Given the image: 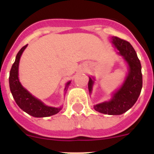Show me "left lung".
<instances>
[{
	"label": "left lung",
	"instance_id": "8db88e82",
	"mask_svg": "<svg viewBox=\"0 0 154 154\" xmlns=\"http://www.w3.org/2000/svg\"><path fill=\"white\" fill-rule=\"evenodd\" d=\"M112 43L116 47L121 55L129 65V74L124 83L116 92L112 99L109 102L94 106L95 110L108 115H120L126 112L135 104L141 92L143 86V77L141 64L135 50L130 42L118 37H112ZM93 81L89 78V90L92 92Z\"/></svg>",
	"mask_w": 154,
	"mask_h": 154
}]
</instances>
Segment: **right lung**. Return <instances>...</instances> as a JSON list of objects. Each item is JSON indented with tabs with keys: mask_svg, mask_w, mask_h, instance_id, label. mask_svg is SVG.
I'll list each match as a JSON object with an SVG mask.
<instances>
[{
	"mask_svg": "<svg viewBox=\"0 0 154 154\" xmlns=\"http://www.w3.org/2000/svg\"><path fill=\"white\" fill-rule=\"evenodd\" d=\"M27 45H28L21 48V50L18 51L17 56H16L15 62H14L11 69L10 75H9V85H10V89L12 96H13L17 106L23 111L32 116L34 117H47V116L55 115L62 109V107L55 108V107L47 106L40 100H38V99L34 97L31 94H30L21 85L20 82H19V61H20V58L22 55L23 51L26 48ZM69 84H70V82L67 83L65 89Z\"/></svg>",
	"mask_w": 154,
	"mask_h": 154,
	"instance_id": "1",
	"label": "right lung"
}]
</instances>
